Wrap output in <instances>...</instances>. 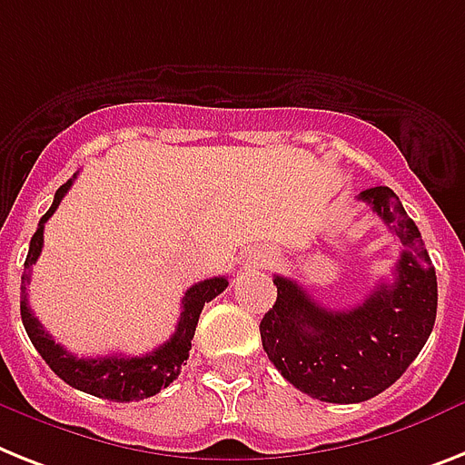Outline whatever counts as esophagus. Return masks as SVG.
Returning <instances> with one entry per match:
<instances>
[{
	"instance_id": "obj_1",
	"label": "esophagus",
	"mask_w": 465,
	"mask_h": 465,
	"mask_svg": "<svg viewBox=\"0 0 465 465\" xmlns=\"http://www.w3.org/2000/svg\"><path fill=\"white\" fill-rule=\"evenodd\" d=\"M268 261H271V256H261L259 261H254V266H266Z\"/></svg>"
}]
</instances>
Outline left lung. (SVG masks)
<instances>
[{
  "mask_svg": "<svg viewBox=\"0 0 465 465\" xmlns=\"http://www.w3.org/2000/svg\"><path fill=\"white\" fill-rule=\"evenodd\" d=\"M401 242L394 282L361 304L330 311L297 280L275 275L278 299L261 321V342L280 375L330 404H359L394 385L428 342L437 316V275L416 223L390 187L359 194Z\"/></svg>",
  "mask_w": 465,
  "mask_h": 465,
  "instance_id": "obj_1",
  "label": "left lung"
}]
</instances>
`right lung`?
<instances>
[{
  "label": "right lung",
  "mask_w": 465,
  "mask_h": 465,
  "mask_svg": "<svg viewBox=\"0 0 465 465\" xmlns=\"http://www.w3.org/2000/svg\"><path fill=\"white\" fill-rule=\"evenodd\" d=\"M73 178L56 190L54 202L49 211L40 218V225L35 230L33 240H30L28 259H25V273L21 278V318L23 328L28 332L30 342L40 351V356L47 361L54 373L59 375L66 385L75 387L80 392L94 394L99 399H109V401H140V399L154 397L163 387H168L173 380L178 378L180 368L185 366L190 359V347L194 330H197L199 313L209 304L211 299L218 297L228 287V278L218 275V278L202 280L197 285H192L183 297V313L175 325V332L171 335L168 342L156 347L144 356H94V359H83L56 344L47 330L35 318V313L28 306V294L25 285L30 282V268L37 261L42 252V242H45V223H47L61 199L71 190Z\"/></svg>",
  "instance_id": "add662e5"
}]
</instances>
